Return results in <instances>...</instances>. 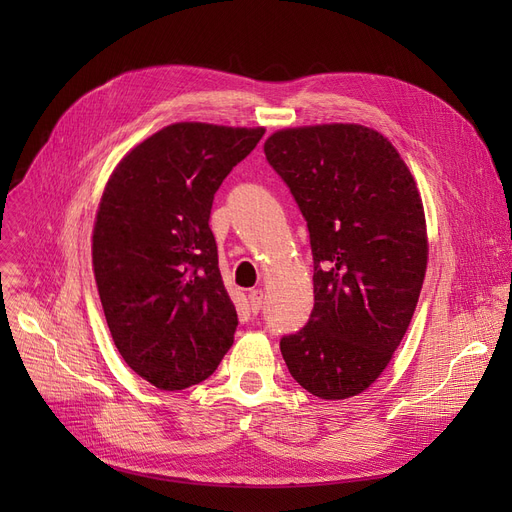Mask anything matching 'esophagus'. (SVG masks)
I'll return each instance as SVG.
<instances>
[{"label": "esophagus", "mask_w": 512, "mask_h": 512, "mask_svg": "<svg viewBox=\"0 0 512 512\" xmlns=\"http://www.w3.org/2000/svg\"><path fill=\"white\" fill-rule=\"evenodd\" d=\"M263 299H265V292H263L261 288L249 292V303H251V311H253V313H259V311H261Z\"/></svg>", "instance_id": "obj_1"}]
</instances>
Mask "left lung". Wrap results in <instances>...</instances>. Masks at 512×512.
<instances>
[{"label":"left lung","instance_id":"left-lung-1","mask_svg":"<svg viewBox=\"0 0 512 512\" xmlns=\"http://www.w3.org/2000/svg\"><path fill=\"white\" fill-rule=\"evenodd\" d=\"M263 151L313 253L315 305L282 336V357L313 396H355L380 378L419 301L427 236L415 180L392 143L359 124L280 130Z\"/></svg>","mask_w":512,"mask_h":512}]
</instances>
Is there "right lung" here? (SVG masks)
Listing matches in <instances>:
<instances>
[{
    "instance_id": "add662e5",
    "label": "right lung",
    "mask_w": 512,
    "mask_h": 512,
    "mask_svg": "<svg viewBox=\"0 0 512 512\" xmlns=\"http://www.w3.org/2000/svg\"><path fill=\"white\" fill-rule=\"evenodd\" d=\"M263 128L180 122L134 147L103 191L93 270L114 344L159 390H184L218 369L236 309L209 228L213 195Z\"/></svg>"
}]
</instances>
